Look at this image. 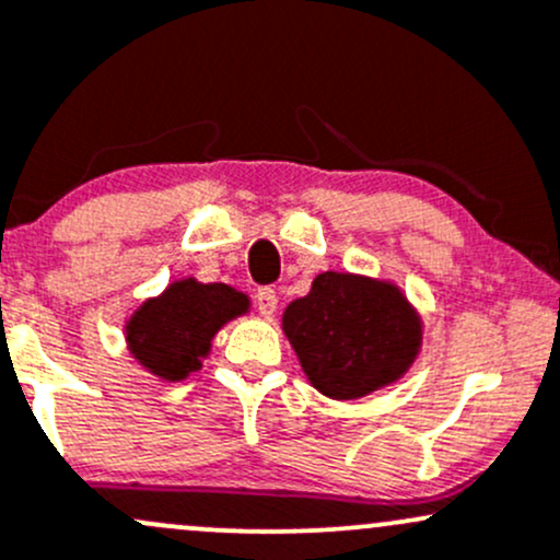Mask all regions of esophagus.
Segmentation results:
<instances>
[{"label":"esophagus","instance_id":"esophagus-1","mask_svg":"<svg viewBox=\"0 0 560 560\" xmlns=\"http://www.w3.org/2000/svg\"><path fill=\"white\" fill-rule=\"evenodd\" d=\"M276 303H279V298H276L273 287H260V290H257L255 305H257V311L262 313V316H273Z\"/></svg>","mask_w":560,"mask_h":560}]
</instances>
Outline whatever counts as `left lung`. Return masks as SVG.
<instances>
[{"label": "left lung", "instance_id": "1", "mask_svg": "<svg viewBox=\"0 0 560 560\" xmlns=\"http://www.w3.org/2000/svg\"><path fill=\"white\" fill-rule=\"evenodd\" d=\"M284 331L313 388L331 398H359L393 383L420 348V318L401 292L331 270L284 311Z\"/></svg>", "mask_w": 560, "mask_h": 560}]
</instances>
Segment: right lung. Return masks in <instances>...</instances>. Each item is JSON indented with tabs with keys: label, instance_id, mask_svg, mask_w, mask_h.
Masks as SVG:
<instances>
[{
	"label": "right lung",
	"instance_id": "right-lung-1",
	"mask_svg": "<svg viewBox=\"0 0 560 560\" xmlns=\"http://www.w3.org/2000/svg\"><path fill=\"white\" fill-rule=\"evenodd\" d=\"M247 298L225 284L175 281L162 298L149 300L127 324L135 359L164 380L199 370L214 331L247 311Z\"/></svg>",
	"mask_w": 560,
	"mask_h": 560
}]
</instances>
